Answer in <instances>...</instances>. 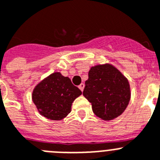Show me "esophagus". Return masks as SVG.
Segmentation results:
<instances>
[{
  "label": "esophagus",
  "mask_w": 160,
  "mask_h": 160,
  "mask_svg": "<svg viewBox=\"0 0 160 160\" xmlns=\"http://www.w3.org/2000/svg\"><path fill=\"white\" fill-rule=\"evenodd\" d=\"M84 87H85L84 83H81V84L78 86V88L81 90V91H83V90H84Z\"/></svg>",
  "instance_id": "esophagus-1"
}]
</instances>
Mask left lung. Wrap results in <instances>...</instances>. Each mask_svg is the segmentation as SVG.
Listing matches in <instances>:
<instances>
[{"label":"left lung","mask_w":160,"mask_h":160,"mask_svg":"<svg viewBox=\"0 0 160 160\" xmlns=\"http://www.w3.org/2000/svg\"><path fill=\"white\" fill-rule=\"evenodd\" d=\"M83 95L96 116L106 121L122 114L129 104L131 89L127 78L111 64L90 68Z\"/></svg>","instance_id":"8db88e82"}]
</instances>
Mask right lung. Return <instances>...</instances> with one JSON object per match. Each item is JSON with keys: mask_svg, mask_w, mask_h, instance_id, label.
<instances>
[{"mask_svg": "<svg viewBox=\"0 0 160 160\" xmlns=\"http://www.w3.org/2000/svg\"><path fill=\"white\" fill-rule=\"evenodd\" d=\"M82 91L59 72L51 73L37 85L32 99L38 112L51 120H62L71 111V106Z\"/></svg>", "mask_w": 160, "mask_h": 160, "instance_id": "right-lung-1", "label": "right lung"}]
</instances>
